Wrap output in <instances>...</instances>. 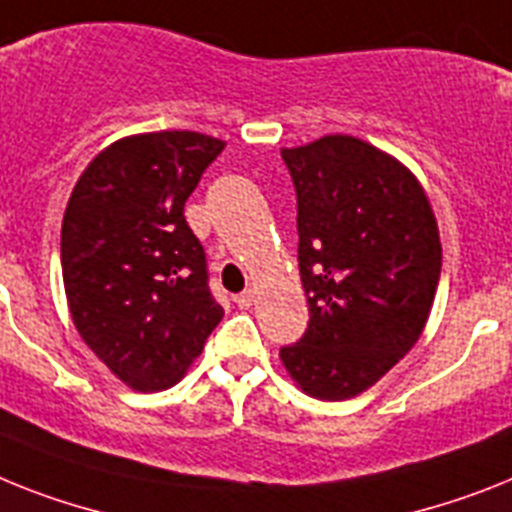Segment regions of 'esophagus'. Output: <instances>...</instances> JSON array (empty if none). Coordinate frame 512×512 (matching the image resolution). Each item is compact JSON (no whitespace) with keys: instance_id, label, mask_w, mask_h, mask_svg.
Returning <instances> with one entry per match:
<instances>
[{"instance_id":"obj_1","label":"esophagus","mask_w":512,"mask_h":512,"mask_svg":"<svg viewBox=\"0 0 512 512\" xmlns=\"http://www.w3.org/2000/svg\"><path fill=\"white\" fill-rule=\"evenodd\" d=\"M236 304H239V307H242V309L252 307V304H255V291H252V289L242 291V294L236 296Z\"/></svg>"}]
</instances>
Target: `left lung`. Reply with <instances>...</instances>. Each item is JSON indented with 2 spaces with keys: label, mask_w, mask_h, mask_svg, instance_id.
Returning <instances> with one entry per match:
<instances>
[{
  "label": "left lung",
  "mask_w": 512,
  "mask_h": 512,
  "mask_svg": "<svg viewBox=\"0 0 512 512\" xmlns=\"http://www.w3.org/2000/svg\"><path fill=\"white\" fill-rule=\"evenodd\" d=\"M296 187L309 328L281 349L299 390L349 401L422 338L442 268L440 229L414 171L351 135L281 148Z\"/></svg>",
  "instance_id": "8db88e82"
}]
</instances>
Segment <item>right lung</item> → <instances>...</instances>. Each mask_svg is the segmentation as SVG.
<instances>
[{"label": "right lung", "mask_w": 512, "mask_h": 512, "mask_svg": "<svg viewBox=\"0 0 512 512\" xmlns=\"http://www.w3.org/2000/svg\"><path fill=\"white\" fill-rule=\"evenodd\" d=\"M226 148L190 130L127 135L96 153L62 221V278L75 330L137 393L182 380L223 317L184 203Z\"/></svg>", "instance_id": "right-lung-1"}]
</instances>
